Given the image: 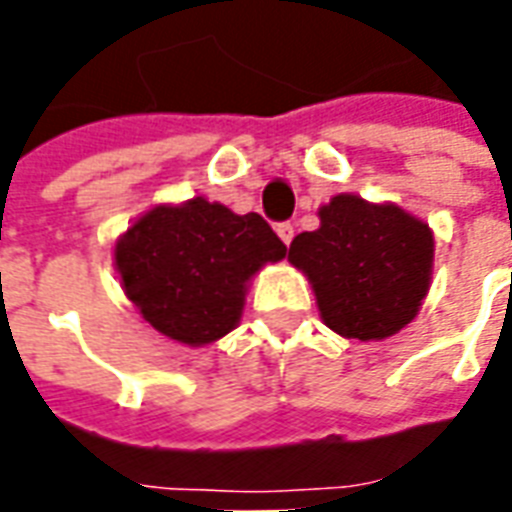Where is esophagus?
Here are the masks:
<instances>
[{
	"label": "esophagus",
	"mask_w": 512,
	"mask_h": 512,
	"mask_svg": "<svg viewBox=\"0 0 512 512\" xmlns=\"http://www.w3.org/2000/svg\"><path fill=\"white\" fill-rule=\"evenodd\" d=\"M277 235L282 238V244H290V241H293V235H296V230H293V224L290 222H282L277 224Z\"/></svg>",
	"instance_id": "1"
}]
</instances>
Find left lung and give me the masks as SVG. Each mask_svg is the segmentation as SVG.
I'll list each match as a JSON object with an SVG mask.
<instances>
[{"label": "left lung", "instance_id": "8db88e82", "mask_svg": "<svg viewBox=\"0 0 512 512\" xmlns=\"http://www.w3.org/2000/svg\"><path fill=\"white\" fill-rule=\"evenodd\" d=\"M321 227L290 244L323 323L348 340H386L417 318L433 274V230L395 202L337 194L318 208Z\"/></svg>", "mask_w": 512, "mask_h": 512}]
</instances>
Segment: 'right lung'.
I'll use <instances>...</instances> for the list:
<instances>
[{
  "label": "right lung",
  "instance_id": "1",
  "mask_svg": "<svg viewBox=\"0 0 512 512\" xmlns=\"http://www.w3.org/2000/svg\"><path fill=\"white\" fill-rule=\"evenodd\" d=\"M288 255L260 213L194 197L161 202L115 241L120 285L158 334L202 348L241 323L257 271Z\"/></svg>",
  "mask_w": 512,
  "mask_h": 512
}]
</instances>
